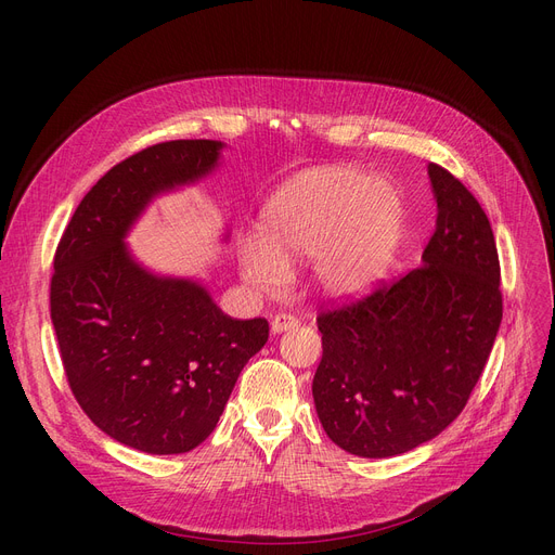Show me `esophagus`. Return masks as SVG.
<instances>
[{
  "mask_svg": "<svg viewBox=\"0 0 555 555\" xmlns=\"http://www.w3.org/2000/svg\"><path fill=\"white\" fill-rule=\"evenodd\" d=\"M299 326V319L295 314H287V312H279L272 319V333H285L289 328H297Z\"/></svg>",
  "mask_w": 555,
  "mask_h": 555,
  "instance_id": "esophagus-1",
  "label": "esophagus"
}]
</instances>
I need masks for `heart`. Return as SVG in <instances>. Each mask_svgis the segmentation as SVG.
I'll list each match as a JSON object with an SVG mask.
<instances>
[{
  "label": "heart",
  "mask_w": 555,
  "mask_h": 555,
  "mask_svg": "<svg viewBox=\"0 0 555 555\" xmlns=\"http://www.w3.org/2000/svg\"><path fill=\"white\" fill-rule=\"evenodd\" d=\"M398 189L358 168H324L281 189L262 209L260 238L241 243L245 279L276 289L314 260L331 297H358L387 270L402 233Z\"/></svg>",
  "instance_id": "1"
}]
</instances>
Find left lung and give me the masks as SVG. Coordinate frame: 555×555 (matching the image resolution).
Here are the masks:
<instances>
[{"label":"left lung","mask_w":555,"mask_h":555,"mask_svg":"<svg viewBox=\"0 0 555 555\" xmlns=\"http://www.w3.org/2000/svg\"><path fill=\"white\" fill-rule=\"evenodd\" d=\"M439 207L423 266L322 308L317 416L341 450L387 459L439 436L468 402L502 324L490 220L454 175L429 164Z\"/></svg>","instance_id":"left-lung-1"}]
</instances>
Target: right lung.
Instances as JSON below:
<instances>
[{"instance_id":"add662e5","label":"right lung","mask_w":555,"mask_h":555,"mask_svg":"<svg viewBox=\"0 0 555 555\" xmlns=\"http://www.w3.org/2000/svg\"><path fill=\"white\" fill-rule=\"evenodd\" d=\"M220 149L175 139L112 166L55 247L49 304L69 389L99 429L139 452L197 448L270 337L266 317L224 314L202 285L141 270L121 241L153 195L202 178Z\"/></svg>"}]
</instances>
